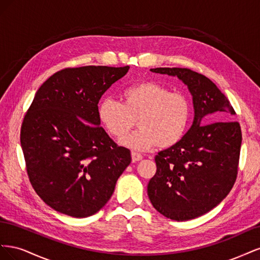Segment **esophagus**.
<instances>
[{
  "instance_id": "34e87169",
  "label": "esophagus",
  "mask_w": 260,
  "mask_h": 260,
  "mask_svg": "<svg viewBox=\"0 0 260 260\" xmlns=\"http://www.w3.org/2000/svg\"><path fill=\"white\" fill-rule=\"evenodd\" d=\"M131 157H132V162H137V161H139V160L143 158L142 155L139 154V153H136V152L131 153Z\"/></svg>"
}]
</instances>
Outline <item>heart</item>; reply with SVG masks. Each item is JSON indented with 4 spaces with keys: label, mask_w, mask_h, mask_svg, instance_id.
<instances>
[{
    "label": "heart",
    "mask_w": 260,
    "mask_h": 260,
    "mask_svg": "<svg viewBox=\"0 0 260 260\" xmlns=\"http://www.w3.org/2000/svg\"><path fill=\"white\" fill-rule=\"evenodd\" d=\"M123 104L106 98L99 105V118L108 133L120 139L137 119L140 128L120 141L136 151L154 146L169 148L183 139L191 119V104L181 93H172L162 84L143 82L125 89Z\"/></svg>",
    "instance_id": "1"
}]
</instances>
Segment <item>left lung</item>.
Instances as JSON below:
<instances>
[{
  "label": "left lung",
  "mask_w": 260,
  "mask_h": 260,
  "mask_svg": "<svg viewBox=\"0 0 260 260\" xmlns=\"http://www.w3.org/2000/svg\"><path fill=\"white\" fill-rule=\"evenodd\" d=\"M177 77L190 91L194 119L183 139L155 156L157 171L147 195L154 208L176 221L198 218L229 194L238 175L240 123L224 94L207 77L187 68H153ZM209 117L206 120L203 118ZM208 120H224L205 125Z\"/></svg>",
  "instance_id": "left-lung-1"
}]
</instances>
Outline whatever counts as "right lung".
<instances>
[{"label": "right lung", "mask_w": 260, "mask_h": 260, "mask_svg": "<svg viewBox=\"0 0 260 260\" xmlns=\"http://www.w3.org/2000/svg\"><path fill=\"white\" fill-rule=\"evenodd\" d=\"M129 66L66 68L39 90L23 118L20 144L35 191L61 214L85 218L112 198L131 162L101 127L99 101Z\"/></svg>", "instance_id": "add662e5"}]
</instances>
